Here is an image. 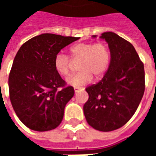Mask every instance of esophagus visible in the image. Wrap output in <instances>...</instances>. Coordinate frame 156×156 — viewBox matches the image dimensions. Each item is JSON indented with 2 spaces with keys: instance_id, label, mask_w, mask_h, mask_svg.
<instances>
[{
  "instance_id": "obj_1",
  "label": "esophagus",
  "mask_w": 156,
  "mask_h": 156,
  "mask_svg": "<svg viewBox=\"0 0 156 156\" xmlns=\"http://www.w3.org/2000/svg\"><path fill=\"white\" fill-rule=\"evenodd\" d=\"M80 89H81V88H74L75 93H77V92H78V91H79V90H80Z\"/></svg>"
}]
</instances>
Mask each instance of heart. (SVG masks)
<instances>
[{
	"label": "heart",
	"mask_w": 156,
	"mask_h": 156,
	"mask_svg": "<svg viewBox=\"0 0 156 156\" xmlns=\"http://www.w3.org/2000/svg\"><path fill=\"white\" fill-rule=\"evenodd\" d=\"M69 51L72 60H80L78 66L79 72L67 78L69 85L78 88L90 83L93 76L96 79H99L108 71L111 55L108 45L104 41L77 43L72 46ZM70 58L62 52H58L55 56L53 60L55 70L62 77L69 74Z\"/></svg>",
	"instance_id": "1"
}]
</instances>
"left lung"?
<instances>
[{"label": "left lung", "mask_w": 156, "mask_h": 156, "mask_svg": "<svg viewBox=\"0 0 156 156\" xmlns=\"http://www.w3.org/2000/svg\"><path fill=\"white\" fill-rule=\"evenodd\" d=\"M101 38L108 42L110 64L102 80L86 88L83 113L91 127L108 132L124 126L134 115L145 82L144 63L129 41L111 32L102 33Z\"/></svg>", "instance_id": "1"}]
</instances>
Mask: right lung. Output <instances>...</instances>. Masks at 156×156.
Returning <instances> with one entry per match:
<instances>
[{
	"instance_id": "right-lung-1",
	"label": "right lung",
	"mask_w": 156,
	"mask_h": 156,
	"mask_svg": "<svg viewBox=\"0 0 156 156\" xmlns=\"http://www.w3.org/2000/svg\"><path fill=\"white\" fill-rule=\"evenodd\" d=\"M78 39L44 33L26 41L16 55L9 74L10 100L19 119L32 130H51L61 124L74 89L66 86L53 60Z\"/></svg>"
}]
</instances>
